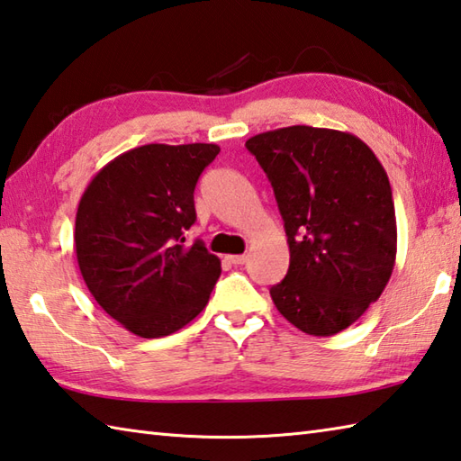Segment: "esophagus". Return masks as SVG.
Here are the masks:
<instances>
[{
	"instance_id": "1",
	"label": "esophagus",
	"mask_w": 461,
	"mask_h": 461,
	"mask_svg": "<svg viewBox=\"0 0 461 461\" xmlns=\"http://www.w3.org/2000/svg\"><path fill=\"white\" fill-rule=\"evenodd\" d=\"M233 266H243L248 261V256L246 254H241V256H230L228 258Z\"/></svg>"
}]
</instances>
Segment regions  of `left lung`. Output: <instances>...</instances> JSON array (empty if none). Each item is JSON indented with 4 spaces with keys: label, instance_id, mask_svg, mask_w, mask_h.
I'll return each instance as SVG.
<instances>
[{
    "label": "left lung",
    "instance_id": "8db88e82",
    "mask_svg": "<svg viewBox=\"0 0 461 461\" xmlns=\"http://www.w3.org/2000/svg\"><path fill=\"white\" fill-rule=\"evenodd\" d=\"M272 182L290 269L269 294L310 336L359 320L390 282L398 228L390 179L354 133L290 125L246 141Z\"/></svg>",
    "mask_w": 461,
    "mask_h": 461
}]
</instances>
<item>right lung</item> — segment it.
<instances>
[{
    "instance_id": "1",
    "label": "right lung",
    "mask_w": 461,
    "mask_h": 461,
    "mask_svg": "<svg viewBox=\"0 0 461 461\" xmlns=\"http://www.w3.org/2000/svg\"><path fill=\"white\" fill-rule=\"evenodd\" d=\"M220 153L215 143H148L122 153L87 184L76 215L81 277L122 326L164 338L200 313L221 274L202 241L185 246L195 221L194 189Z\"/></svg>"
}]
</instances>
